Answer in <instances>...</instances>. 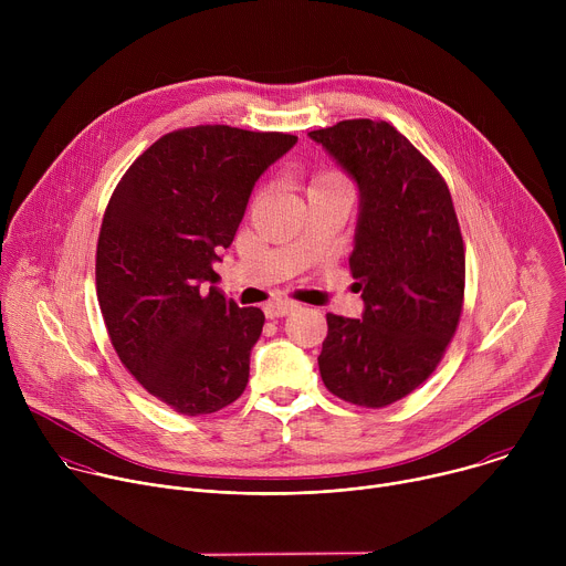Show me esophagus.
I'll return each instance as SVG.
<instances>
[{
	"mask_svg": "<svg viewBox=\"0 0 566 566\" xmlns=\"http://www.w3.org/2000/svg\"><path fill=\"white\" fill-rule=\"evenodd\" d=\"M297 308V302H271L264 306V313L266 317L275 319V317H284L289 313H293Z\"/></svg>",
	"mask_w": 566,
	"mask_h": 566,
	"instance_id": "34e87169",
	"label": "esophagus"
}]
</instances>
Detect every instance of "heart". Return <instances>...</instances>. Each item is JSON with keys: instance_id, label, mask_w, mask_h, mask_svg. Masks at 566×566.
Instances as JSON below:
<instances>
[{"instance_id": "1", "label": "heart", "mask_w": 566, "mask_h": 566, "mask_svg": "<svg viewBox=\"0 0 566 566\" xmlns=\"http://www.w3.org/2000/svg\"><path fill=\"white\" fill-rule=\"evenodd\" d=\"M334 188H345V179L334 170H322L311 179L308 192L311 190H334Z\"/></svg>"}]
</instances>
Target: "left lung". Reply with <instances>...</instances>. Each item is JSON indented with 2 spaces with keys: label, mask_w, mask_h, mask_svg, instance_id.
Masks as SVG:
<instances>
[{
  "label": "left lung",
  "mask_w": 566,
  "mask_h": 566,
  "mask_svg": "<svg viewBox=\"0 0 566 566\" xmlns=\"http://www.w3.org/2000/svg\"><path fill=\"white\" fill-rule=\"evenodd\" d=\"M308 136L360 192L349 269L365 311L363 319L327 313L319 376L334 396L378 410L428 380L457 332L461 228L443 177L389 123L354 118Z\"/></svg>",
  "instance_id": "left-lung-1"
}]
</instances>
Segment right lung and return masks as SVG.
I'll return each mask as SVG.
<instances>
[{
    "label": "right lung",
    "instance_id": "1",
    "mask_svg": "<svg viewBox=\"0 0 566 566\" xmlns=\"http://www.w3.org/2000/svg\"><path fill=\"white\" fill-rule=\"evenodd\" d=\"M297 143L282 132L197 125L149 145L118 181L101 226L96 291L127 371L186 417L247 389L264 313L237 306L212 264L264 170Z\"/></svg>",
    "mask_w": 566,
    "mask_h": 566
}]
</instances>
